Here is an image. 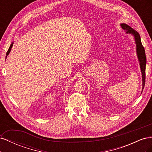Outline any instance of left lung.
<instances>
[{
    "label": "left lung",
    "mask_w": 152,
    "mask_h": 152,
    "mask_svg": "<svg viewBox=\"0 0 152 152\" xmlns=\"http://www.w3.org/2000/svg\"><path fill=\"white\" fill-rule=\"evenodd\" d=\"M121 27L123 30H125L126 33H129L134 35L136 44V50L137 54V57H138L139 61H140V65L142 73V90H143L145 84V70H146V54L145 51V48L142 46L141 41V38L140 34L135 30H133L129 26H128L126 24L122 23L121 25Z\"/></svg>",
    "instance_id": "1"
}]
</instances>
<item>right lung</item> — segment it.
I'll list each match as a JSON object with an SVG mask.
<instances>
[{
	"instance_id": "right-lung-1",
	"label": "right lung",
	"mask_w": 152,
	"mask_h": 152,
	"mask_svg": "<svg viewBox=\"0 0 152 152\" xmlns=\"http://www.w3.org/2000/svg\"><path fill=\"white\" fill-rule=\"evenodd\" d=\"M12 44H13V43H12V44H11V45H10V48H9L8 50H7V53H6V56H7V55L9 54V53H10V51H11V48H12ZM6 57H7V56H6Z\"/></svg>"
}]
</instances>
